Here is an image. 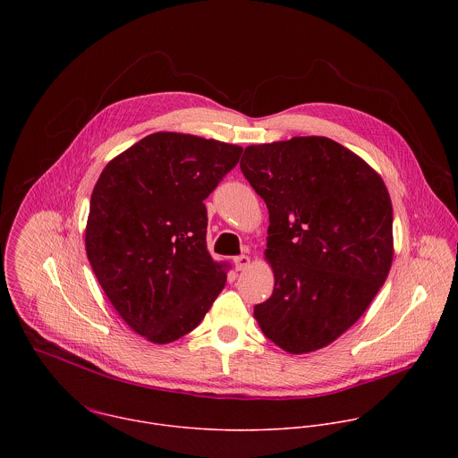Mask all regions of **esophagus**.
Masks as SVG:
<instances>
[{
    "label": "esophagus",
    "instance_id": "esophagus-1",
    "mask_svg": "<svg viewBox=\"0 0 458 458\" xmlns=\"http://www.w3.org/2000/svg\"><path fill=\"white\" fill-rule=\"evenodd\" d=\"M234 266H236L238 271H243L250 266V258L249 256H238V258H234Z\"/></svg>",
    "mask_w": 458,
    "mask_h": 458
}]
</instances>
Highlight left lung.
I'll return each instance as SVG.
<instances>
[{
	"mask_svg": "<svg viewBox=\"0 0 458 458\" xmlns=\"http://www.w3.org/2000/svg\"><path fill=\"white\" fill-rule=\"evenodd\" d=\"M242 173L267 206L275 287L256 305L262 333L289 354L352 327L393 262V206L379 173L319 135L245 148Z\"/></svg>",
	"mask_w": 458,
	"mask_h": 458,
	"instance_id": "8db88e82",
	"label": "left lung"
}]
</instances>
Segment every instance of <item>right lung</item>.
Listing matches in <instances>:
<instances>
[{"mask_svg":"<svg viewBox=\"0 0 458 458\" xmlns=\"http://www.w3.org/2000/svg\"><path fill=\"white\" fill-rule=\"evenodd\" d=\"M243 148L191 133L155 131L102 171L86 222V254L122 319L169 344L204 319L231 264L208 252L204 199Z\"/></svg>","mask_w":458,"mask_h":458,"instance_id":"add662e5","label":"right lung"}]
</instances>
